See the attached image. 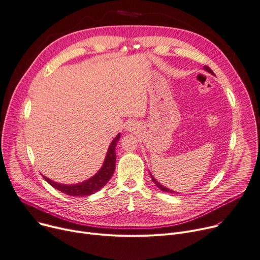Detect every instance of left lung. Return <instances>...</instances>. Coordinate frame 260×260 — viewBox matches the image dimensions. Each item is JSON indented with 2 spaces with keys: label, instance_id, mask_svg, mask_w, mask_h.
Wrapping results in <instances>:
<instances>
[{
  "label": "left lung",
  "instance_id": "obj_1",
  "mask_svg": "<svg viewBox=\"0 0 260 260\" xmlns=\"http://www.w3.org/2000/svg\"><path fill=\"white\" fill-rule=\"evenodd\" d=\"M204 70H205V71H207V72H209V73H210V74H212V75H214V73L212 72V70H211V69H210L209 67H206V66H205V67H204ZM149 175H150V178H151V180L153 181V183H154L155 185H157V187H158L160 190H162L163 192H168V193H176V192L174 191V190H170V189H168L167 187H165V186H163L162 184H160V183H159L157 180H155V179L153 178V176L150 174V172H149ZM177 193H178V192H177Z\"/></svg>",
  "mask_w": 260,
  "mask_h": 260
}]
</instances>
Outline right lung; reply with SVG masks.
I'll use <instances>...</instances> for the list:
<instances>
[{
  "mask_svg": "<svg viewBox=\"0 0 260 260\" xmlns=\"http://www.w3.org/2000/svg\"><path fill=\"white\" fill-rule=\"evenodd\" d=\"M120 140V133L114 138L113 141L111 142L108 152L106 154L105 161L101 168L96 172V174L91 177L90 179L85 180L80 183L76 184H61L52 181L48 179L47 177L43 176L44 179L55 189L59 190L62 193L72 196V197H88L96 193L97 191L105 186L110 179L112 178L114 171H115V165H116V144Z\"/></svg>",
  "mask_w": 260,
  "mask_h": 260,
  "instance_id": "1",
  "label": "right lung"
}]
</instances>
